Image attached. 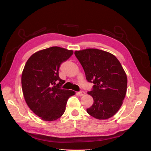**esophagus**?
I'll return each instance as SVG.
<instances>
[{
	"label": "esophagus",
	"mask_w": 151,
	"mask_h": 151,
	"mask_svg": "<svg viewBox=\"0 0 151 151\" xmlns=\"http://www.w3.org/2000/svg\"><path fill=\"white\" fill-rule=\"evenodd\" d=\"M77 95H79V96H83L85 95V92L84 91H79V92H77Z\"/></svg>",
	"instance_id": "esophagus-1"
}]
</instances>
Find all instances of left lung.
I'll return each instance as SVG.
<instances>
[{
  "label": "left lung",
  "mask_w": 151,
  "mask_h": 151,
  "mask_svg": "<svg viewBox=\"0 0 151 151\" xmlns=\"http://www.w3.org/2000/svg\"><path fill=\"white\" fill-rule=\"evenodd\" d=\"M74 54L87 81L94 84L88 93L94 103L87 112L98 120L112 117L122 106L127 92V77L120 62L113 54L96 48L76 51Z\"/></svg>",
  "instance_id": "obj_1"
}]
</instances>
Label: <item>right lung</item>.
<instances>
[{
	"mask_svg": "<svg viewBox=\"0 0 151 151\" xmlns=\"http://www.w3.org/2000/svg\"><path fill=\"white\" fill-rule=\"evenodd\" d=\"M72 50L52 47L40 50L29 58L21 76L22 89L31 110L45 121H54L65 111L68 99L75 94L62 89L65 81L58 76L61 63L73 54Z\"/></svg>",
	"mask_w": 151,
	"mask_h": 151,
	"instance_id": "right-lung-1",
	"label": "right lung"
}]
</instances>
